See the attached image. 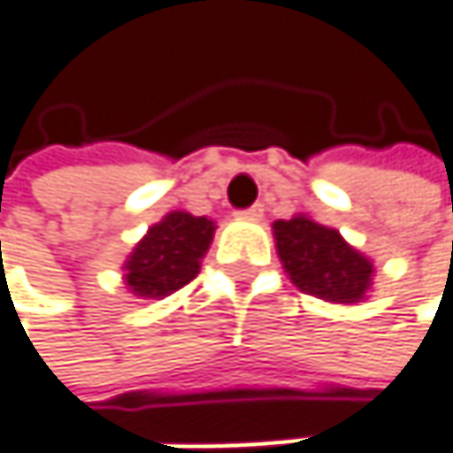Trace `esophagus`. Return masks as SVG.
Masks as SVG:
<instances>
[{"label":"esophagus","instance_id":"1","mask_svg":"<svg viewBox=\"0 0 453 453\" xmlns=\"http://www.w3.org/2000/svg\"><path fill=\"white\" fill-rule=\"evenodd\" d=\"M238 218H243V220H262V218H265V207H262V204H254V207L238 212Z\"/></svg>","mask_w":453,"mask_h":453}]
</instances>
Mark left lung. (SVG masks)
Masks as SVG:
<instances>
[{"mask_svg":"<svg viewBox=\"0 0 453 453\" xmlns=\"http://www.w3.org/2000/svg\"><path fill=\"white\" fill-rule=\"evenodd\" d=\"M275 249L291 283L330 304H359L372 288L375 265L354 249L335 227L310 215L273 223Z\"/></svg>","mask_w":453,"mask_h":453,"instance_id":"8db88e82","label":"left lung"}]
</instances>
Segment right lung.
<instances>
[{
    "label": "right lung",
    "instance_id": "obj_1",
    "mask_svg": "<svg viewBox=\"0 0 453 453\" xmlns=\"http://www.w3.org/2000/svg\"><path fill=\"white\" fill-rule=\"evenodd\" d=\"M215 223L191 212H167L146 230L123 265V283L138 299H165L199 275Z\"/></svg>",
    "mask_w": 453,
    "mask_h": 453
}]
</instances>
